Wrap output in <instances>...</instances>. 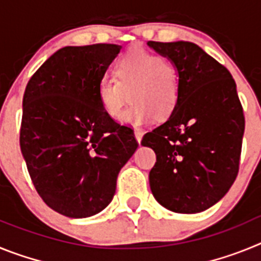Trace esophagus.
I'll use <instances>...</instances> for the list:
<instances>
[{
  "label": "esophagus",
  "instance_id": "34e87169",
  "mask_svg": "<svg viewBox=\"0 0 261 261\" xmlns=\"http://www.w3.org/2000/svg\"><path fill=\"white\" fill-rule=\"evenodd\" d=\"M142 136H144V132H142V129L136 128V129H135V137H136V140H137V141H138V144L141 142Z\"/></svg>",
  "mask_w": 261,
  "mask_h": 261
}]
</instances>
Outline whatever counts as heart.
I'll use <instances>...</instances> for the list:
<instances>
[{
    "mask_svg": "<svg viewBox=\"0 0 261 261\" xmlns=\"http://www.w3.org/2000/svg\"><path fill=\"white\" fill-rule=\"evenodd\" d=\"M115 80H102L96 96L103 112L119 119L130 90L132 105L124 112L121 121L142 125L155 117L166 116L176 106L180 95L179 73L172 62L161 55L135 47L117 60Z\"/></svg>",
    "mask_w": 261,
    "mask_h": 261,
    "instance_id": "1",
    "label": "heart"
}]
</instances>
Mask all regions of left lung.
I'll list each match as a JSON object with an SVG mask.
<instances>
[{"label": "left lung", "mask_w": 261, "mask_h": 261, "mask_svg": "<svg viewBox=\"0 0 261 261\" xmlns=\"http://www.w3.org/2000/svg\"><path fill=\"white\" fill-rule=\"evenodd\" d=\"M167 57L180 80V95L144 146L156 162L149 174L159 204L175 213H200L227 193L238 175L244 115L230 71L190 41H147Z\"/></svg>", "instance_id": "1"}]
</instances>
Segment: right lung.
Listing matches in <instances>:
<instances>
[{
  "label": "right lung",
  "instance_id": "right-lung-1",
  "mask_svg": "<svg viewBox=\"0 0 261 261\" xmlns=\"http://www.w3.org/2000/svg\"><path fill=\"white\" fill-rule=\"evenodd\" d=\"M116 44L64 47L34 73L23 95L20 151L43 201L62 216L102 212L138 144L103 112L96 89Z\"/></svg>",
  "mask_w": 261,
  "mask_h": 261
}]
</instances>
